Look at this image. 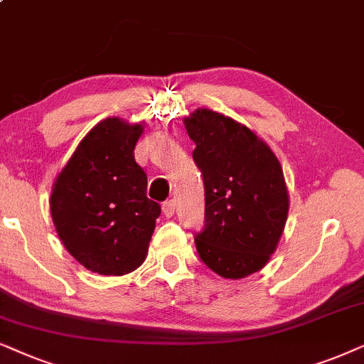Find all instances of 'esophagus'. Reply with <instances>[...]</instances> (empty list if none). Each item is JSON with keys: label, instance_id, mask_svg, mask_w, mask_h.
I'll use <instances>...</instances> for the list:
<instances>
[{"label": "esophagus", "instance_id": "obj_1", "mask_svg": "<svg viewBox=\"0 0 364 364\" xmlns=\"http://www.w3.org/2000/svg\"><path fill=\"white\" fill-rule=\"evenodd\" d=\"M174 208H176V205H174L173 200L164 201V203H163V213H164V216L171 218V216L174 215Z\"/></svg>", "mask_w": 364, "mask_h": 364}]
</instances>
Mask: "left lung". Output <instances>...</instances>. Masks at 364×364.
<instances>
[{
    "mask_svg": "<svg viewBox=\"0 0 364 364\" xmlns=\"http://www.w3.org/2000/svg\"><path fill=\"white\" fill-rule=\"evenodd\" d=\"M185 128L205 183L198 255L223 278H246L264 268L287 225L283 169L268 144L230 116L200 108L185 118Z\"/></svg>",
    "mask_w": 364,
    "mask_h": 364,
    "instance_id": "obj_1",
    "label": "left lung"
}]
</instances>
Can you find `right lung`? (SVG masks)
I'll use <instances>...</instances> for the list:
<instances>
[{
    "instance_id": "right-lung-1",
    "label": "right lung",
    "mask_w": 364,
    "mask_h": 364,
    "mask_svg": "<svg viewBox=\"0 0 364 364\" xmlns=\"http://www.w3.org/2000/svg\"><path fill=\"white\" fill-rule=\"evenodd\" d=\"M141 123L100 121L58 174L50 210L73 258L105 276L128 274L146 259L161 206L146 196L148 178L134 161Z\"/></svg>"
}]
</instances>
